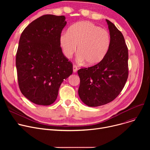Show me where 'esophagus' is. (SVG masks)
Returning a JSON list of instances; mask_svg holds the SVG:
<instances>
[{"label":"esophagus","mask_w":150,"mask_h":150,"mask_svg":"<svg viewBox=\"0 0 150 150\" xmlns=\"http://www.w3.org/2000/svg\"><path fill=\"white\" fill-rule=\"evenodd\" d=\"M77 70H78L77 66H75V65H74V66H73V71H74V72H76Z\"/></svg>","instance_id":"esophagus-1"}]
</instances>
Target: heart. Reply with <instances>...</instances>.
<instances>
[{"label": "heart", "instance_id": "heart-1", "mask_svg": "<svg viewBox=\"0 0 150 150\" xmlns=\"http://www.w3.org/2000/svg\"><path fill=\"white\" fill-rule=\"evenodd\" d=\"M59 43L64 56L70 58L76 51L78 63L84 61L88 66H94L103 60L111 44L109 31L89 21L75 23L68 31L61 34Z\"/></svg>", "mask_w": 150, "mask_h": 150}]
</instances>
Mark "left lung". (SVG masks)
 Listing matches in <instances>:
<instances>
[{"label":"left lung","mask_w":150,"mask_h":150,"mask_svg":"<svg viewBox=\"0 0 150 150\" xmlns=\"http://www.w3.org/2000/svg\"><path fill=\"white\" fill-rule=\"evenodd\" d=\"M111 44L105 58L98 64L78 70L80 78L78 95L90 107L106 105L122 92L128 76V50L121 31L106 19Z\"/></svg>","instance_id":"left-lung-1"}]
</instances>
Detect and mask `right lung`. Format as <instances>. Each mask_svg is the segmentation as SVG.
Wrapping results in <instances>:
<instances>
[{
  "mask_svg": "<svg viewBox=\"0 0 150 150\" xmlns=\"http://www.w3.org/2000/svg\"><path fill=\"white\" fill-rule=\"evenodd\" d=\"M67 22L64 16L45 14L23 30L16 58L22 93L38 105H50L60 86L73 72L72 63L64 56L59 37Z\"/></svg>",
  "mask_w": 150,
  "mask_h": 150,
  "instance_id": "right-lung-1",
  "label": "right lung"
}]
</instances>
